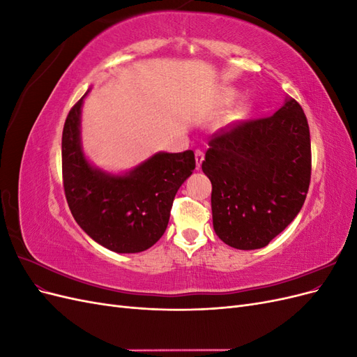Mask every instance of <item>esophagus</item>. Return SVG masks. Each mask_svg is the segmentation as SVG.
I'll list each match as a JSON object with an SVG mask.
<instances>
[{"label": "esophagus", "instance_id": "obj_1", "mask_svg": "<svg viewBox=\"0 0 357 357\" xmlns=\"http://www.w3.org/2000/svg\"><path fill=\"white\" fill-rule=\"evenodd\" d=\"M195 159H197V167L199 168L201 164H202V160H204V150H201V149L195 150Z\"/></svg>", "mask_w": 357, "mask_h": 357}]
</instances>
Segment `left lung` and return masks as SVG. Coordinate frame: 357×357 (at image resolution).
Here are the masks:
<instances>
[{
    "mask_svg": "<svg viewBox=\"0 0 357 357\" xmlns=\"http://www.w3.org/2000/svg\"><path fill=\"white\" fill-rule=\"evenodd\" d=\"M202 171L211 181L213 226L240 250L269 244L296 218L311 180L310 128L287 100L268 117L231 123L208 142Z\"/></svg>",
    "mask_w": 357,
    "mask_h": 357,
    "instance_id": "1",
    "label": "left lung"
}]
</instances>
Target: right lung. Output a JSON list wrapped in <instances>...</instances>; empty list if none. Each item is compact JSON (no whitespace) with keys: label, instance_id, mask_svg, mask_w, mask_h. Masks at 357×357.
Here are the masks:
<instances>
[{"label":"right lung","instance_id":"right-lung-1","mask_svg":"<svg viewBox=\"0 0 357 357\" xmlns=\"http://www.w3.org/2000/svg\"><path fill=\"white\" fill-rule=\"evenodd\" d=\"M84 98V96H83ZM83 98L62 131V183L73 218L93 241L116 253H138L164 235L178 188L195 169L192 150L156 153L125 176L89 165L80 146Z\"/></svg>","mask_w":357,"mask_h":357}]
</instances>
